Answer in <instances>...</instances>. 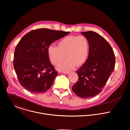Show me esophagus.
<instances>
[{"label":"esophagus","mask_w":130,"mask_h":130,"mask_svg":"<svg viewBox=\"0 0 130 130\" xmlns=\"http://www.w3.org/2000/svg\"><path fill=\"white\" fill-rule=\"evenodd\" d=\"M62 72L64 74H68L70 72V71H62Z\"/></svg>","instance_id":"1"}]
</instances>
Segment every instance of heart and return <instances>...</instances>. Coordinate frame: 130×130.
Returning a JSON list of instances; mask_svg holds the SVG:
<instances>
[{
    "instance_id": "heart-1",
    "label": "heart",
    "mask_w": 130,
    "mask_h": 130,
    "mask_svg": "<svg viewBox=\"0 0 130 130\" xmlns=\"http://www.w3.org/2000/svg\"><path fill=\"white\" fill-rule=\"evenodd\" d=\"M90 50L88 39L84 36H66L57 43V47L50 46L47 53L52 63L58 66L60 70H66L74 67L75 65L80 66L87 60Z\"/></svg>"
}]
</instances>
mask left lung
I'll list each match as a JSON object with an SVG mask.
<instances>
[{"instance_id":"obj_1","label":"left lung","mask_w":130,"mask_h":130,"mask_svg":"<svg viewBox=\"0 0 130 130\" xmlns=\"http://www.w3.org/2000/svg\"><path fill=\"white\" fill-rule=\"evenodd\" d=\"M90 43L88 59L76 71L77 81L72 90L78 96L87 99L100 93L113 72L115 57L107 40L96 32H82Z\"/></svg>"}]
</instances>
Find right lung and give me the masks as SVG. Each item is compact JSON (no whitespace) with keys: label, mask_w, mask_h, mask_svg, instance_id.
Masks as SVG:
<instances>
[{"label":"right lung","mask_w":130,"mask_h":130,"mask_svg":"<svg viewBox=\"0 0 130 130\" xmlns=\"http://www.w3.org/2000/svg\"><path fill=\"white\" fill-rule=\"evenodd\" d=\"M69 33L42 28L31 30L21 39L15 50L13 65L23 87L34 93L50 89L58 72L50 62L48 48Z\"/></svg>","instance_id":"right-lung-1"}]
</instances>
